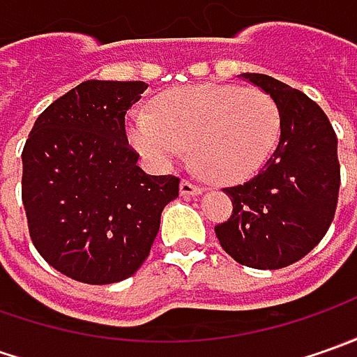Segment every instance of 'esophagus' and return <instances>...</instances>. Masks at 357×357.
I'll list each match as a JSON object with an SVG mask.
<instances>
[{"mask_svg":"<svg viewBox=\"0 0 357 357\" xmlns=\"http://www.w3.org/2000/svg\"><path fill=\"white\" fill-rule=\"evenodd\" d=\"M202 190H204V188L200 185H195L192 181H186V178L181 181V195H185V197H197Z\"/></svg>","mask_w":357,"mask_h":357,"instance_id":"1","label":"esophagus"}]
</instances>
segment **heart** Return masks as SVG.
I'll use <instances>...</instances> for the list:
<instances>
[{
  "mask_svg": "<svg viewBox=\"0 0 357 357\" xmlns=\"http://www.w3.org/2000/svg\"><path fill=\"white\" fill-rule=\"evenodd\" d=\"M132 144L157 165L190 149L192 165L213 181L232 183L258 171L280 137V109L260 89L234 85L165 93L153 113L130 119Z\"/></svg>",
  "mask_w": 357,
  "mask_h": 357,
  "instance_id": "heart-1",
  "label": "heart"
}]
</instances>
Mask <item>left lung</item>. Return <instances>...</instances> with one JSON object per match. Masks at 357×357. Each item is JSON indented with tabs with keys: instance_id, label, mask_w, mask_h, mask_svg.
<instances>
[{
	"instance_id": "left-lung-1",
	"label": "left lung",
	"mask_w": 357,
	"mask_h": 357,
	"mask_svg": "<svg viewBox=\"0 0 357 357\" xmlns=\"http://www.w3.org/2000/svg\"><path fill=\"white\" fill-rule=\"evenodd\" d=\"M280 109V141L250 181L225 188L230 218L216 225L220 246L242 266H290L324 238L340 192L337 137L322 109L274 77L244 73Z\"/></svg>"
}]
</instances>
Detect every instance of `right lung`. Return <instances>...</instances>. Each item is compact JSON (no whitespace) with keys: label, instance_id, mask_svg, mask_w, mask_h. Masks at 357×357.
Returning a JSON list of instances; mask_svg holds the SVG:
<instances>
[{"label":"right lung","instance_id":"right-lung-1","mask_svg":"<svg viewBox=\"0 0 357 357\" xmlns=\"http://www.w3.org/2000/svg\"><path fill=\"white\" fill-rule=\"evenodd\" d=\"M143 81H85L37 117L21 160V200L37 252L85 284L132 276L181 178L137 165L125 115Z\"/></svg>","mask_w":357,"mask_h":357}]
</instances>
